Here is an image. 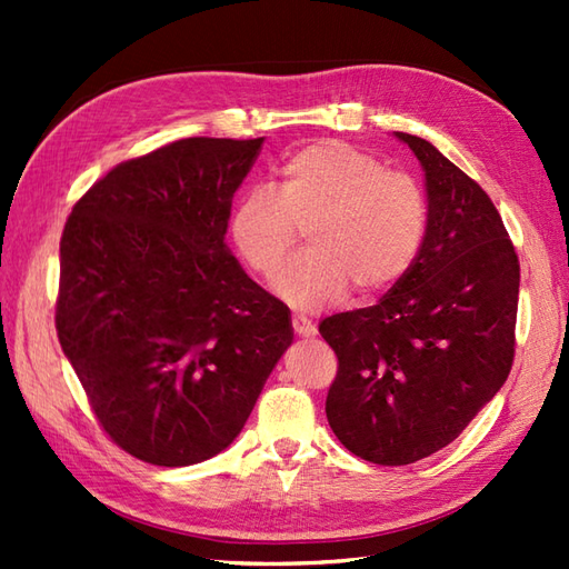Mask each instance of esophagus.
Wrapping results in <instances>:
<instances>
[{"instance_id": "1", "label": "esophagus", "mask_w": 569, "mask_h": 569, "mask_svg": "<svg viewBox=\"0 0 569 569\" xmlns=\"http://www.w3.org/2000/svg\"><path fill=\"white\" fill-rule=\"evenodd\" d=\"M293 330H296L298 337H312L318 332L316 325H312L308 318H300V316L293 318Z\"/></svg>"}]
</instances>
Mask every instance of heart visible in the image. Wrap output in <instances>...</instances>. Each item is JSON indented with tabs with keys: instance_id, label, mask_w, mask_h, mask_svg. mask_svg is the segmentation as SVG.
Listing matches in <instances>:
<instances>
[{
	"instance_id": "1",
	"label": "heart",
	"mask_w": 569,
	"mask_h": 569,
	"mask_svg": "<svg viewBox=\"0 0 569 569\" xmlns=\"http://www.w3.org/2000/svg\"><path fill=\"white\" fill-rule=\"evenodd\" d=\"M426 227L428 204L413 178L337 139L288 156L278 192L249 188L229 217L239 259L263 278L281 271L298 229H308V253L276 281V293L303 312L337 303L349 286L357 296L391 288L413 266Z\"/></svg>"
}]
</instances>
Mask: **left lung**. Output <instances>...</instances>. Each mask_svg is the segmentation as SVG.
<instances>
[{
    "mask_svg": "<svg viewBox=\"0 0 569 569\" xmlns=\"http://www.w3.org/2000/svg\"><path fill=\"white\" fill-rule=\"evenodd\" d=\"M426 171L428 227L377 306L337 312L325 401L349 452L398 467L442 450L509 377L521 266L491 198L430 141L393 131Z\"/></svg>",
    "mask_w": 569,
    "mask_h": 569,
    "instance_id": "1",
    "label": "left lung"
}]
</instances>
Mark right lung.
Here are the masks:
<instances>
[{
    "mask_svg": "<svg viewBox=\"0 0 569 569\" xmlns=\"http://www.w3.org/2000/svg\"><path fill=\"white\" fill-rule=\"evenodd\" d=\"M261 143H168L112 168L66 222L60 347L104 432L149 465L232 445L293 342L291 312L224 241Z\"/></svg>",
    "mask_w": 569,
    "mask_h": 569,
    "instance_id": "add662e5",
    "label": "right lung"
}]
</instances>
